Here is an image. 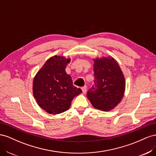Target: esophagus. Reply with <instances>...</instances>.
Listing matches in <instances>:
<instances>
[{
	"label": "esophagus",
	"instance_id": "obj_1",
	"mask_svg": "<svg viewBox=\"0 0 156 156\" xmlns=\"http://www.w3.org/2000/svg\"><path fill=\"white\" fill-rule=\"evenodd\" d=\"M82 92H83V93H86V91H87V86H85L82 87Z\"/></svg>",
	"mask_w": 156,
	"mask_h": 156
}]
</instances>
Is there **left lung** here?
<instances>
[{
    "mask_svg": "<svg viewBox=\"0 0 156 156\" xmlns=\"http://www.w3.org/2000/svg\"><path fill=\"white\" fill-rule=\"evenodd\" d=\"M94 84L87 99L97 109L110 111L121 101L126 89L125 78L119 65L111 57L93 59Z\"/></svg>",
    "mask_w": 156,
    "mask_h": 156,
    "instance_id": "left-lung-1",
    "label": "left lung"
}]
</instances>
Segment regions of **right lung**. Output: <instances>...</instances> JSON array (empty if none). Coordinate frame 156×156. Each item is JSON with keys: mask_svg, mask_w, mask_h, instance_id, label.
Returning <instances> with one entry per match:
<instances>
[{"mask_svg": "<svg viewBox=\"0 0 156 156\" xmlns=\"http://www.w3.org/2000/svg\"><path fill=\"white\" fill-rule=\"evenodd\" d=\"M70 61L63 56L51 57L34 76L33 95L40 107L49 114H58L69 110L71 101L82 93L65 71Z\"/></svg>", "mask_w": 156, "mask_h": 156, "instance_id": "add662e5", "label": "right lung"}]
</instances>
